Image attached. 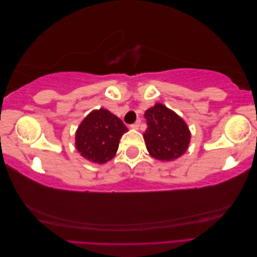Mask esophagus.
I'll use <instances>...</instances> for the list:
<instances>
[{
    "label": "esophagus",
    "mask_w": 257,
    "mask_h": 257,
    "mask_svg": "<svg viewBox=\"0 0 257 257\" xmlns=\"http://www.w3.org/2000/svg\"><path fill=\"white\" fill-rule=\"evenodd\" d=\"M139 124H141V120H137L135 123L131 124V127L134 128V130H137L139 127Z\"/></svg>",
    "instance_id": "esophagus-1"
}]
</instances>
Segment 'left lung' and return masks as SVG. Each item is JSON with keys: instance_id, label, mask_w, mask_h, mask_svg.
Listing matches in <instances>:
<instances>
[{"instance_id": "1", "label": "left lung", "mask_w": 257, "mask_h": 257, "mask_svg": "<svg viewBox=\"0 0 257 257\" xmlns=\"http://www.w3.org/2000/svg\"><path fill=\"white\" fill-rule=\"evenodd\" d=\"M147 130L144 134L151 157L173 161L186 151L191 134L185 122L162 104H155L145 113Z\"/></svg>"}]
</instances>
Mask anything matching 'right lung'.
<instances>
[{"label":"right lung","instance_id":"1","mask_svg":"<svg viewBox=\"0 0 257 257\" xmlns=\"http://www.w3.org/2000/svg\"><path fill=\"white\" fill-rule=\"evenodd\" d=\"M125 132L127 127L121 119L100 108L81 122L76 133V148L84 159L104 164L114 157Z\"/></svg>","mask_w":257,"mask_h":257}]
</instances>
